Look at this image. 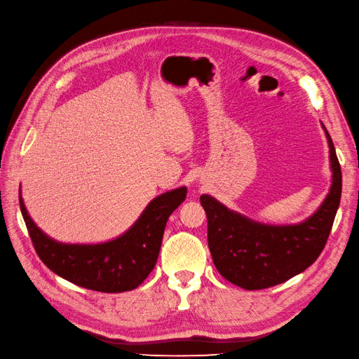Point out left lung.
<instances>
[{
	"label": "left lung",
	"instance_id": "left-lung-1",
	"mask_svg": "<svg viewBox=\"0 0 359 359\" xmlns=\"http://www.w3.org/2000/svg\"><path fill=\"white\" fill-rule=\"evenodd\" d=\"M322 128L330 147L331 186L318 210L302 222L262 223L227 208L211 194L201 196L214 265L232 285L257 290L285 283L322 253L341 198L340 163L328 130L323 124Z\"/></svg>",
	"mask_w": 359,
	"mask_h": 359
}]
</instances>
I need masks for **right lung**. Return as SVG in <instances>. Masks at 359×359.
<instances>
[{"instance_id":"1","label":"right lung","mask_w":359,"mask_h":359,"mask_svg":"<svg viewBox=\"0 0 359 359\" xmlns=\"http://www.w3.org/2000/svg\"><path fill=\"white\" fill-rule=\"evenodd\" d=\"M186 196L184 186L161 193L124 233L97 244L53 240L31 219L22 193H19V205L36 252L50 271L85 289L119 293L142 285L154 269L168 219Z\"/></svg>"}]
</instances>
